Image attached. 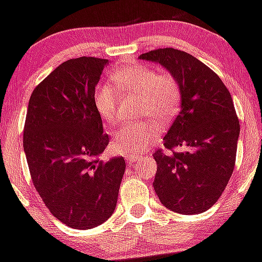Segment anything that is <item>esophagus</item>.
Here are the masks:
<instances>
[{"instance_id":"34e87169","label":"esophagus","mask_w":262,"mask_h":262,"mask_svg":"<svg viewBox=\"0 0 262 262\" xmlns=\"http://www.w3.org/2000/svg\"><path fill=\"white\" fill-rule=\"evenodd\" d=\"M126 160H127V163L128 164H134L136 163V161H139L140 160V156H126Z\"/></svg>"}]
</instances>
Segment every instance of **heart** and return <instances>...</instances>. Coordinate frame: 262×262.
<instances>
[{"label":"heart","mask_w":262,"mask_h":262,"mask_svg":"<svg viewBox=\"0 0 262 262\" xmlns=\"http://www.w3.org/2000/svg\"><path fill=\"white\" fill-rule=\"evenodd\" d=\"M115 84H99L94 90V106L106 123L117 120L120 92L140 96L142 114L168 120L177 113L181 102V88L177 78L169 73H157L154 68L131 62L120 67L113 75ZM161 134V127L155 122L124 124L113 136V151L123 156H136L145 152Z\"/></svg>","instance_id":"1"}]
</instances>
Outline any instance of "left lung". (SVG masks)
I'll return each mask as SVG.
<instances>
[{
	"mask_svg": "<svg viewBox=\"0 0 262 262\" xmlns=\"http://www.w3.org/2000/svg\"><path fill=\"white\" fill-rule=\"evenodd\" d=\"M139 59L157 62L177 78L181 111L157 149L154 187L160 202L178 214H201L222 195L235 168L240 123L226 85L214 71L184 51L160 48Z\"/></svg>",
	"mask_w": 262,
	"mask_h": 262,
	"instance_id": "obj_1",
	"label": "left lung"
}]
</instances>
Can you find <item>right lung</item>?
Here are the masks:
<instances>
[{"instance_id": "add662e5", "label": "right lung", "mask_w": 262, "mask_h": 262, "mask_svg": "<svg viewBox=\"0 0 262 262\" xmlns=\"http://www.w3.org/2000/svg\"><path fill=\"white\" fill-rule=\"evenodd\" d=\"M108 60L77 57L60 64L29 101L23 149L32 184L53 216L89 230L113 215L126 170L123 157H97L108 144L94 90Z\"/></svg>"}]
</instances>
